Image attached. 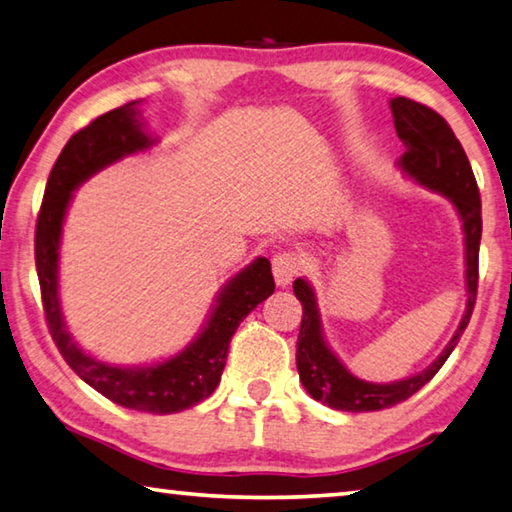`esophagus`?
<instances>
[{"mask_svg":"<svg viewBox=\"0 0 512 512\" xmlns=\"http://www.w3.org/2000/svg\"><path fill=\"white\" fill-rule=\"evenodd\" d=\"M302 271V259L296 253H277L273 257V277L277 287H289L293 277Z\"/></svg>","mask_w":512,"mask_h":512,"instance_id":"esophagus-1","label":"esophagus"}]
</instances>
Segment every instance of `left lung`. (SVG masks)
I'll return each instance as SVG.
<instances>
[{
	"mask_svg": "<svg viewBox=\"0 0 512 512\" xmlns=\"http://www.w3.org/2000/svg\"><path fill=\"white\" fill-rule=\"evenodd\" d=\"M391 110L397 137L404 144V153L397 164L415 183L447 196L463 221L467 307L452 341L445 345V350L438 354V359L429 368H424L409 379L393 381V384H372V381L354 377L339 361V357L329 350V345L323 339V327H320L314 289L302 277H298L293 282V293H296L302 305V323L296 350L300 381L316 402H323L329 409L348 413L391 409V406L409 400L413 393H418L427 381H431V377L443 368V363L456 348L467 323H470L476 289H479L481 196L470 160H467L452 128L436 110L406 97H395L391 101Z\"/></svg>",
	"mask_w": 512,
	"mask_h": 512,
	"instance_id": "obj_1",
	"label": "left lung"
}]
</instances>
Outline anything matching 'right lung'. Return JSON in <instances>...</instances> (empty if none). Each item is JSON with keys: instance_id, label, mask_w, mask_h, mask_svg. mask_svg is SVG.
Masks as SVG:
<instances>
[{"instance_id": "obj_1", "label": "right lung", "mask_w": 512, "mask_h": 512, "mask_svg": "<svg viewBox=\"0 0 512 512\" xmlns=\"http://www.w3.org/2000/svg\"><path fill=\"white\" fill-rule=\"evenodd\" d=\"M137 103H124L90 121L69 137L49 173L36 223V271L42 307L51 339L67 366L85 384L124 409L167 415L196 406L219 386L228 359L232 334L241 320L275 291L271 262L257 257L239 271L219 293L216 307L196 341L176 357L155 366L117 368L92 359L69 336L58 302V248L60 230L72 192L92 173L117 162L124 155L149 149L153 140L142 131Z\"/></svg>"}]
</instances>
